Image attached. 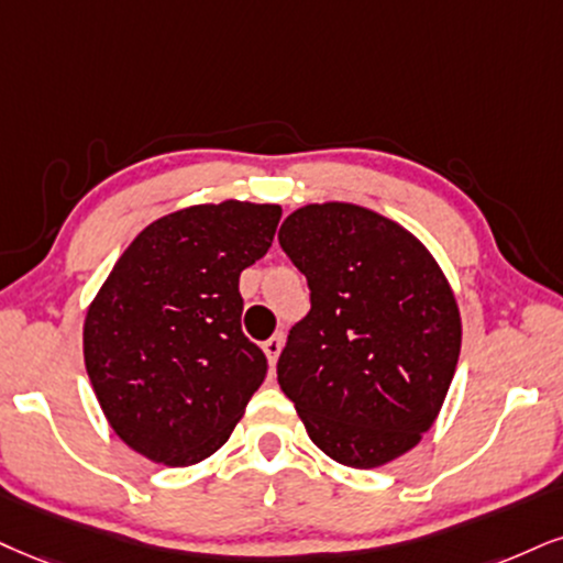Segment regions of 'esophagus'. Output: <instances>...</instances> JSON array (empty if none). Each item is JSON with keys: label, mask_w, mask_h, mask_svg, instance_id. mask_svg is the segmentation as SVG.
<instances>
[{"label": "esophagus", "mask_w": 563, "mask_h": 563, "mask_svg": "<svg viewBox=\"0 0 563 563\" xmlns=\"http://www.w3.org/2000/svg\"><path fill=\"white\" fill-rule=\"evenodd\" d=\"M282 346H284V334H274L271 339H266V342H263V352H266L271 365H276V360H279Z\"/></svg>", "instance_id": "34e87169"}]
</instances>
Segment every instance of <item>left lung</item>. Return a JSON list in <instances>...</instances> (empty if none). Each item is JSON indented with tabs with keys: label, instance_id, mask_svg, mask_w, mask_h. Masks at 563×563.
I'll return each mask as SVG.
<instances>
[{
	"label": "left lung",
	"instance_id": "obj_1",
	"mask_svg": "<svg viewBox=\"0 0 563 563\" xmlns=\"http://www.w3.org/2000/svg\"><path fill=\"white\" fill-rule=\"evenodd\" d=\"M282 250L310 287L276 376L310 441L373 470L418 446L439 418L462 346V318L428 247L355 203L297 208Z\"/></svg>",
	"mask_w": 563,
	"mask_h": 563
}]
</instances>
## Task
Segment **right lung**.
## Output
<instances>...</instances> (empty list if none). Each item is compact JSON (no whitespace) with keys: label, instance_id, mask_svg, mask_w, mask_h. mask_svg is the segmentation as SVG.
Returning a JSON list of instances; mask_svg holds the SVG:
<instances>
[{"label":"right lung","instance_id":"1","mask_svg":"<svg viewBox=\"0 0 563 563\" xmlns=\"http://www.w3.org/2000/svg\"><path fill=\"white\" fill-rule=\"evenodd\" d=\"M282 206L179 208L114 263L82 323L109 426L151 462L187 467L224 446L268 373L242 334L240 274L268 253Z\"/></svg>","mask_w":563,"mask_h":563}]
</instances>
